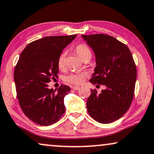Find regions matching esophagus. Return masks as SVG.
Here are the masks:
<instances>
[{"label": "esophagus", "instance_id": "obj_1", "mask_svg": "<svg viewBox=\"0 0 154 154\" xmlns=\"http://www.w3.org/2000/svg\"><path fill=\"white\" fill-rule=\"evenodd\" d=\"M72 89H74V90H76V91H77V90H79L80 89V87H75V86H74V87H72Z\"/></svg>", "mask_w": 154, "mask_h": 154}]
</instances>
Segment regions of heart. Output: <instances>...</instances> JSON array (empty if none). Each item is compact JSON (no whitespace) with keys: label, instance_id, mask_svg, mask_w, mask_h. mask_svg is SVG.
Returning a JSON list of instances; mask_svg holds the SVG:
<instances>
[{"label":"heart","instance_id":"b5f03b06","mask_svg":"<svg viewBox=\"0 0 154 154\" xmlns=\"http://www.w3.org/2000/svg\"><path fill=\"white\" fill-rule=\"evenodd\" d=\"M75 51L78 56L82 60L86 59H90L91 58L92 52L91 48L87 45L85 44H81L77 45L75 48ZM65 57H66V52L61 53L58 59V67L59 69H62L65 67ZM87 75L85 72H75L69 74L65 77V81L67 83L74 85H81L85 81Z\"/></svg>","mask_w":154,"mask_h":154}]
</instances>
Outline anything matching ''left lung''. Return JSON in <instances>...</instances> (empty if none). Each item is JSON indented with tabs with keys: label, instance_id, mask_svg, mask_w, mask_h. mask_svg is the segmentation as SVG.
I'll return each mask as SVG.
<instances>
[{
	"label": "left lung",
	"instance_id": "8db88e82",
	"mask_svg": "<svg viewBox=\"0 0 154 154\" xmlns=\"http://www.w3.org/2000/svg\"><path fill=\"white\" fill-rule=\"evenodd\" d=\"M82 37L96 57V66L89 82L103 85L101 94L91 90L87 98L89 114L96 121L108 124L120 119L130 108L134 94L137 68L128 47L111 36L103 34Z\"/></svg>",
	"mask_w": 154,
	"mask_h": 154
}]
</instances>
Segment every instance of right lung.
<instances>
[{
    "label": "right lung",
    "mask_w": 154,
    "mask_h": 154,
    "mask_svg": "<svg viewBox=\"0 0 154 154\" xmlns=\"http://www.w3.org/2000/svg\"><path fill=\"white\" fill-rule=\"evenodd\" d=\"M76 36H46L31 42L20 54L14 71L17 97L24 115L39 125H51L65 113L64 97L70 88L61 85L56 91L48 83L58 77V59Z\"/></svg>",
    "instance_id": "1"
}]
</instances>
